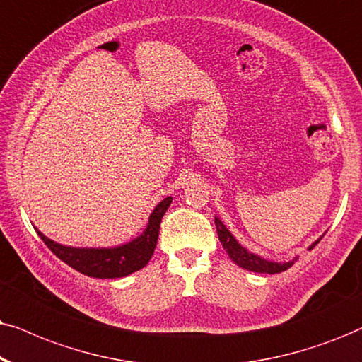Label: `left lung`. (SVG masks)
Wrapping results in <instances>:
<instances>
[{
  "instance_id": "left-lung-1",
  "label": "left lung",
  "mask_w": 362,
  "mask_h": 362,
  "mask_svg": "<svg viewBox=\"0 0 362 362\" xmlns=\"http://www.w3.org/2000/svg\"><path fill=\"white\" fill-rule=\"evenodd\" d=\"M215 227H217L218 240H221V244L223 245V249H226L228 257L234 260L239 267L247 269V271L260 272V274H279V272L287 271V269H289L291 265L297 260V257H296L294 260H289V262H274V260L262 259L260 255L249 252L245 247H242L239 244V240H237L235 237L228 232V228L223 226L222 221L218 217H215ZM319 240H321V237H319V239L315 240L313 245H309V250L313 249V247L317 245Z\"/></svg>"
}]
</instances>
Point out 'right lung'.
<instances>
[{
  "mask_svg": "<svg viewBox=\"0 0 362 362\" xmlns=\"http://www.w3.org/2000/svg\"><path fill=\"white\" fill-rule=\"evenodd\" d=\"M172 197H167L152 210L145 230L136 239L117 247H70L62 245L58 242L48 239L36 228L41 240L48 245V249L70 265L88 277L97 279H117L130 276L140 269H144L152 259L155 247L158 240L160 222L163 214L170 207Z\"/></svg>",
  "mask_w": 362,
  "mask_h": 362,
  "instance_id": "obj_1",
  "label": "right lung"
}]
</instances>
